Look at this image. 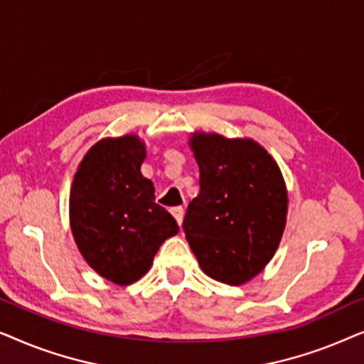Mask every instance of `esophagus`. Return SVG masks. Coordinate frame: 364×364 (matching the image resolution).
Returning a JSON list of instances; mask_svg holds the SVG:
<instances>
[{"instance_id": "esophagus-1", "label": "esophagus", "mask_w": 364, "mask_h": 364, "mask_svg": "<svg viewBox=\"0 0 364 364\" xmlns=\"http://www.w3.org/2000/svg\"><path fill=\"white\" fill-rule=\"evenodd\" d=\"M171 212H172V215L176 217V220H177L178 225H182V222H183V208L182 207H173V208H171Z\"/></svg>"}]
</instances>
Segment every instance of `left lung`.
I'll use <instances>...</instances> for the list:
<instances>
[{"mask_svg": "<svg viewBox=\"0 0 364 364\" xmlns=\"http://www.w3.org/2000/svg\"><path fill=\"white\" fill-rule=\"evenodd\" d=\"M188 144L200 192L183 218L186 238L203 273L242 285L272 260L285 230L288 193L280 167L253 139L196 132Z\"/></svg>", "mask_w": 364, "mask_h": 364, "instance_id": "1", "label": "left lung"}]
</instances>
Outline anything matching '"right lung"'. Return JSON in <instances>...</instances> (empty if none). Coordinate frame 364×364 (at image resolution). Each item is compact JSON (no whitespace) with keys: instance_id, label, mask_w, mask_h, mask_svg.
I'll use <instances>...</instances> for the list:
<instances>
[{"instance_id":"add662e5","label":"right lung","mask_w":364,"mask_h":364,"mask_svg":"<svg viewBox=\"0 0 364 364\" xmlns=\"http://www.w3.org/2000/svg\"><path fill=\"white\" fill-rule=\"evenodd\" d=\"M146 146L134 134L94 144L74 173L69 220L76 245L94 272L116 285L146 275L159 247L178 225L142 176Z\"/></svg>"}]
</instances>
